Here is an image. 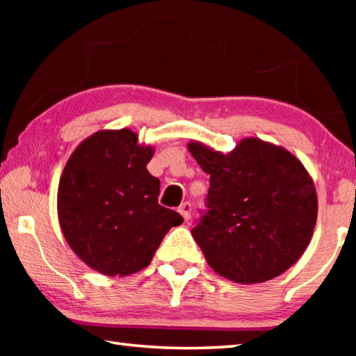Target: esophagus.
<instances>
[{"instance_id":"34e87169","label":"esophagus","mask_w":356,"mask_h":356,"mask_svg":"<svg viewBox=\"0 0 356 356\" xmlns=\"http://www.w3.org/2000/svg\"><path fill=\"white\" fill-rule=\"evenodd\" d=\"M179 213L184 216V220H185V221H188V220H190V216H191V204H190V202H184V204H180V207H179Z\"/></svg>"}]
</instances>
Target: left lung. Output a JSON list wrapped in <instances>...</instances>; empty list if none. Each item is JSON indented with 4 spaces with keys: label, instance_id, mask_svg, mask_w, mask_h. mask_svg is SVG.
Returning <instances> with one entry per match:
<instances>
[{
    "label": "left lung",
    "instance_id": "8db88e82",
    "mask_svg": "<svg viewBox=\"0 0 356 356\" xmlns=\"http://www.w3.org/2000/svg\"><path fill=\"white\" fill-rule=\"evenodd\" d=\"M188 150L210 176L209 210L191 231L210 267L242 284L292 267L317 221L316 186L303 163L259 138H243L227 154L200 141Z\"/></svg>",
    "mask_w": 356,
    "mask_h": 356
}]
</instances>
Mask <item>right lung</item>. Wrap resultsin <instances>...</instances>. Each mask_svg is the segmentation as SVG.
<instances>
[{
	"label": "right lung",
	"mask_w": 356,
	"mask_h": 356,
	"mask_svg": "<svg viewBox=\"0 0 356 356\" xmlns=\"http://www.w3.org/2000/svg\"><path fill=\"white\" fill-rule=\"evenodd\" d=\"M152 146L130 129L100 130L78 144L58 186V220L72 251L95 272L127 276L146 268L177 212L159 204L160 180L146 165Z\"/></svg>",
	"instance_id": "right-lung-1"
}]
</instances>
